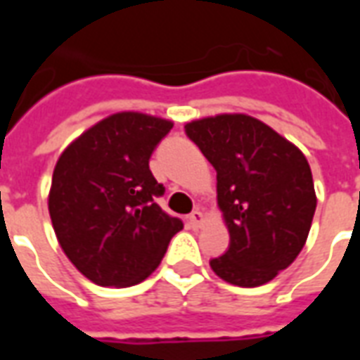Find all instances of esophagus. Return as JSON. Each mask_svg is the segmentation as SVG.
I'll use <instances>...</instances> for the list:
<instances>
[{"label":"esophagus","mask_w":360,"mask_h":360,"mask_svg":"<svg viewBox=\"0 0 360 360\" xmlns=\"http://www.w3.org/2000/svg\"><path fill=\"white\" fill-rule=\"evenodd\" d=\"M204 221H206V218H204L202 212H200V210L191 212V216H188V224H191V227L198 229V227L204 226Z\"/></svg>","instance_id":"1"}]
</instances>
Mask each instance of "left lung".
Listing matches in <instances>:
<instances>
[{"mask_svg":"<svg viewBox=\"0 0 360 360\" xmlns=\"http://www.w3.org/2000/svg\"><path fill=\"white\" fill-rule=\"evenodd\" d=\"M216 169L229 249L210 266L239 287H258L299 257L316 210L307 158L262 121L224 113L185 125Z\"/></svg>","mask_w":360,"mask_h":360,"instance_id":"left-lung-1","label":"left lung"}]
</instances>
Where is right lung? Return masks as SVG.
Here are the masks:
<instances>
[{
  "label": "right lung",
  "instance_id": "right-lung-1",
  "mask_svg": "<svg viewBox=\"0 0 360 360\" xmlns=\"http://www.w3.org/2000/svg\"><path fill=\"white\" fill-rule=\"evenodd\" d=\"M173 123L121 111L75 139L59 156L48 208L67 258L102 287L141 283L183 229L156 204L164 195L148 160Z\"/></svg>",
  "mask_w": 360,
  "mask_h": 360
}]
</instances>
